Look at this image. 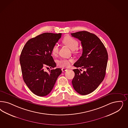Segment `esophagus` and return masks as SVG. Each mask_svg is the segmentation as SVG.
Masks as SVG:
<instances>
[{
  "mask_svg": "<svg viewBox=\"0 0 128 128\" xmlns=\"http://www.w3.org/2000/svg\"><path fill=\"white\" fill-rule=\"evenodd\" d=\"M62 72H64V71H66L68 70L66 69V68H62Z\"/></svg>",
  "mask_w": 128,
  "mask_h": 128,
  "instance_id": "34e87169",
  "label": "esophagus"
}]
</instances>
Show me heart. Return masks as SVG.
<instances>
[{
    "mask_svg": "<svg viewBox=\"0 0 128 128\" xmlns=\"http://www.w3.org/2000/svg\"><path fill=\"white\" fill-rule=\"evenodd\" d=\"M63 42L67 45L72 50H75L78 46V42L75 38L71 37H66L63 40ZM52 52L53 55H56L58 52V47L57 44L54 45L52 49ZM73 62L72 58H62L58 61V65L62 68H66L70 66L71 62Z\"/></svg>",
    "mask_w": 128,
    "mask_h": 128,
    "instance_id": "obj_1",
    "label": "heart"
}]
</instances>
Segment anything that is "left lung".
<instances>
[{"label": "left lung", "instance_id": "1", "mask_svg": "<svg viewBox=\"0 0 128 128\" xmlns=\"http://www.w3.org/2000/svg\"><path fill=\"white\" fill-rule=\"evenodd\" d=\"M71 34L81 42L83 48L82 56L74 66L86 70L83 73L78 69L73 70L75 76L72 83L76 92L86 95L94 91L104 79L108 53L96 35L87 31H80Z\"/></svg>", "mask_w": 128, "mask_h": 128}]
</instances>
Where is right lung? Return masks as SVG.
<instances>
[{"label": "right lung", "mask_w": 128, "mask_h": 128, "mask_svg": "<svg viewBox=\"0 0 128 128\" xmlns=\"http://www.w3.org/2000/svg\"><path fill=\"white\" fill-rule=\"evenodd\" d=\"M62 34L45 32L27 41L20 57L22 78L31 91L39 96L48 95L58 76L60 68L44 71L45 67L54 68L56 64L52 56V49L61 38Z\"/></svg>", "instance_id": "obj_1"}]
</instances>
